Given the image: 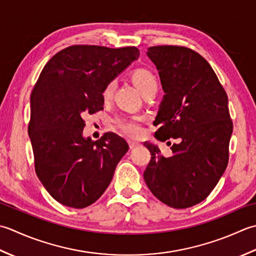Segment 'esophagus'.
Instances as JSON below:
<instances>
[{"instance_id": "34e87169", "label": "esophagus", "mask_w": 256, "mask_h": 256, "mask_svg": "<svg viewBox=\"0 0 256 256\" xmlns=\"http://www.w3.org/2000/svg\"><path fill=\"white\" fill-rule=\"evenodd\" d=\"M129 147H130V149H134V148H137L138 146H140V144L139 142H134V140H129Z\"/></svg>"}]
</instances>
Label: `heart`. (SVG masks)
<instances>
[{
    "instance_id": "1",
    "label": "heart",
    "mask_w": 256,
    "mask_h": 256,
    "mask_svg": "<svg viewBox=\"0 0 256 256\" xmlns=\"http://www.w3.org/2000/svg\"><path fill=\"white\" fill-rule=\"evenodd\" d=\"M134 82L138 86L142 95L152 90H158V80L152 72L147 68H138L132 74ZM117 80H109L102 90V97L109 99L116 90ZM117 126L120 128L124 132L129 136H138L142 132L140 127V118L139 117H120L116 120Z\"/></svg>"
}]
</instances>
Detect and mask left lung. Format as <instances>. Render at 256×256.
I'll return each instance as SVG.
<instances>
[{"label":"left lung","mask_w":256,"mask_h":256,"mask_svg":"<svg viewBox=\"0 0 256 256\" xmlns=\"http://www.w3.org/2000/svg\"><path fill=\"white\" fill-rule=\"evenodd\" d=\"M147 55L159 72L164 96L154 124L156 138L178 139L164 157L158 146L144 142L151 159L146 184L164 204L186 208L211 194L228 162L233 122L228 95L210 64L194 50L162 45Z\"/></svg>","instance_id":"obj_1"}]
</instances>
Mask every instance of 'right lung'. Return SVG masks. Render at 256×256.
<instances>
[{
	"mask_svg": "<svg viewBox=\"0 0 256 256\" xmlns=\"http://www.w3.org/2000/svg\"><path fill=\"white\" fill-rule=\"evenodd\" d=\"M138 57L134 46L72 45L40 72L30 95L28 136L36 174L60 204L82 208L97 201L128 151L117 134L94 142L82 130L86 114L104 109L105 85Z\"/></svg>",
	"mask_w": 256,
	"mask_h": 256,
	"instance_id": "right-lung-1",
	"label": "right lung"
}]
</instances>
